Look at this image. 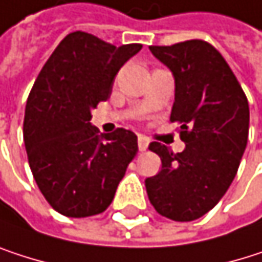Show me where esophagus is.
Instances as JSON below:
<instances>
[{
  "label": "esophagus",
  "instance_id": "34e87169",
  "mask_svg": "<svg viewBox=\"0 0 262 262\" xmlns=\"http://www.w3.org/2000/svg\"><path fill=\"white\" fill-rule=\"evenodd\" d=\"M137 145H139V151H146L148 149V145H149V140L146 137H139L137 139Z\"/></svg>",
  "mask_w": 262,
  "mask_h": 262
}]
</instances>
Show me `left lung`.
Returning a JSON list of instances; mask_svg holds the SVG:
<instances>
[{
  "mask_svg": "<svg viewBox=\"0 0 262 262\" xmlns=\"http://www.w3.org/2000/svg\"><path fill=\"white\" fill-rule=\"evenodd\" d=\"M176 79L171 122L186 143L174 154L159 142L149 149L162 171L145 180L154 209L174 221L207 213L233 182L249 137V102L221 53L206 41L151 46Z\"/></svg>",
  "mask_w": 262,
  "mask_h": 262,
  "instance_id": "obj_1",
  "label": "left lung"
}]
</instances>
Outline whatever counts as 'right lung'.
Wrapping results in <instances>:
<instances>
[{
	"mask_svg": "<svg viewBox=\"0 0 262 262\" xmlns=\"http://www.w3.org/2000/svg\"><path fill=\"white\" fill-rule=\"evenodd\" d=\"M140 49L73 32L33 83L24 116L29 165L42 195L66 216L103 212L139 151L133 131L100 134L90 120L91 110L110 97L120 67Z\"/></svg>",
	"mask_w": 262,
	"mask_h": 262,
	"instance_id": "add662e5",
	"label": "right lung"
}]
</instances>
